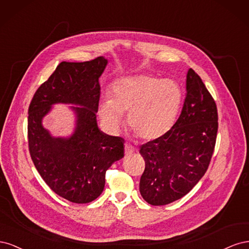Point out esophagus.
<instances>
[{"label":"esophagus","mask_w":249,"mask_h":249,"mask_svg":"<svg viewBox=\"0 0 249 249\" xmlns=\"http://www.w3.org/2000/svg\"><path fill=\"white\" fill-rule=\"evenodd\" d=\"M124 153H125L126 156L132 155L134 153V147L132 145H130V144H125L124 145Z\"/></svg>","instance_id":"obj_1"}]
</instances>
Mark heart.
Returning a JSON list of instances; mask_svg holds the SVG:
<instances>
[{"instance_id":"b5f03b06","label":"heart","mask_w":249,"mask_h":249,"mask_svg":"<svg viewBox=\"0 0 249 249\" xmlns=\"http://www.w3.org/2000/svg\"><path fill=\"white\" fill-rule=\"evenodd\" d=\"M183 103V90L177 82L146 74L118 79L112 84L110 101L100 105V116L110 131L127 125L141 140H156L175 124Z\"/></svg>"}]
</instances>
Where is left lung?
<instances>
[{
  "mask_svg": "<svg viewBox=\"0 0 249 249\" xmlns=\"http://www.w3.org/2000/svg\"><path fill=\"white\" fill-rule=\"evenodd\" d=\"M187 94L177 123L164 136L140 146L145 161L139 190L152 206L182 198L205 175L214 153L218 113L200 77L188 71Z\"/></svg>",
  "mask_w": 249,
  "mask_h": 249,
  "instance_id": "obj_1",
  "label": "left lung"
}]
</instances>
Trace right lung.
I'll list each match as a JSON object with an SVG mask.
<instances>
[{
  "label": "right lung",
  "instance_id": "right-lung-1",
  "mask_svg": "<svg viewBox=\"0 0 249 249\" xmlns=\"http://www.w3.org/2000/svg\"><path fill=\"white\" fill-rule=\"evenodd\" d=\"M108 63L104 57L85 62H61L36 90L29 106V152L37 171L59 196L74 203L96 199L106 171L124 156V140L103 133L96 124L101 87L99 78ZM58 102L73 103L77 122L69 139L53 138L42 118Z\"/></svg>",
  "mask_w": 249,
  "mask_h": 249
}]
</instances>
